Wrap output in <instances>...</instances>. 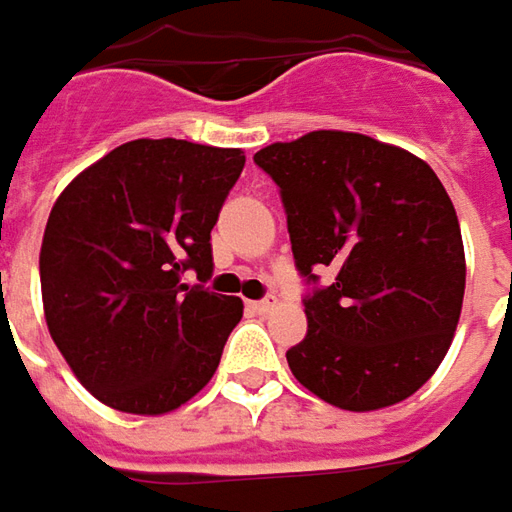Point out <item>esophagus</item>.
<instances>
[{
	"label": "esophagus",
	"mask_w": 512,
	"mask_h": 512,
	"mask_svg": "<svg viewBox=\"0 0 512 512\" xmlns=\"http://www.w3.org/2000/svg\"><path fill=\"white\" fill-rule=\"evenodd\" d=\"M274 305H277V302H274V297H266V300L249 302V308H252V311H257V314H269Z\"/></svg>",
	"instance_id": "1"
}]
</instances>
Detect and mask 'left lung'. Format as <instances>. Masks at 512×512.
<instances>
[{
	"instance_id": "8db88e82",
	"label": "left lung",
	"mask_w": 512,
	"mask_h": 512,
	"mask_svg": "<svg viewBox=\"0 0 512 512\" xmlns=\"http://www.w3.org/2000/svg\"><path fill=\"white\" fill-rule=\"evenodd\" d=\"M255 162L280 187L297 269L336 280L305 300L285 358L308 392L347 412L406 401L446 358L465 294L457 210L437 173L353 131L274 142Z\"/></svg>"
}]
</instances>
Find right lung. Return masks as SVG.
I'll list each match as a JSON object with an SVG mask.
<instances>
[{
  "mask_svg": "<svg viewBox=\"0 0 512 512\" xmlns=\"http://www.w3.org/2000/svg\"><path fill=\"white\" fill-rule=\"evenodd\" d=\"M243 162L241 148L134 139L52 204L38 255L44 319L100 403L168 415L210 384L243 302L184 274H212L210 232Z\"/></svg>",
  "mask_w": 512,
  "mask_h": 512,
  "instance_id": "1",
  "label": "right lung"
}]
</instances>
